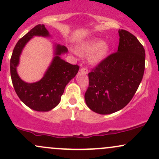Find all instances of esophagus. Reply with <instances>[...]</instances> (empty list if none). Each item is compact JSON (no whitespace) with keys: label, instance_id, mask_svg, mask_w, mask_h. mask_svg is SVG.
<instances>
[{"label":"esophagus","instance_id":"34e87169","mask_svg":"<svg viewBox=\"0 0 159 159\" xmlns=\"http://www.w3.org/2000/svg\"><path fill=\"white\" fill-rule=\"evenodd\" d=\"M80 71L82 72V73L87 75V73H88V69H87V68H81V69H80Z\"/></svg>","mask_w":159,"mask_h":159}]
</instances>
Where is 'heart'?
Returning a JSON list of instances; mask_svg holds the SVG:
<instances>
[{
    "mask_svg": "<svg viewBox=\"0 0 159 159\" xmlns=\"http://www.w3.org/2000/svg\"><path fill=\"white\" fill-rule=\"evenodd\" d=\"M110 46L102 39H93L78 46V52L84 55L91 54L89 61L91 64L96 65L102 62L108 54ZM76 53V52H75Z\"/></svg>",
    "mask_w": 159,
    "mask_h": 159,
    "instance_id": "1",
    "label": "heart"
}]
</instances>
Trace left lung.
<instances>
[{
  "label": "left lung",
  "instance_id": "obj_1",
  "mask_svg": "<svg viewBox=\"0 0 159 159\" xmlns=\"http://www.w3.org/2000/svg\"><path fill=\"white\" fill-rule=\"evenodd\" d=\"M118 50L88 74L84 98L90 110L110 114L126 106L143 76L145 50L133 34L119 30Z\"/></svg>",
  "mask_w": 159,
  "mask_h": 159
}]
</instances>
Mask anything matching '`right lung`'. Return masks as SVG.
I'll return each instance as SVG.
<instances>
[{
    "instance_id": "obj_1",
    "label": "right lung",
    "mask_w": 159,
    "mask_h": 159,
    "mask_svg": "<svg viewBox=\"0 0 159 159\" xmlns=\"http://www.w3.org/2000/svg\"><path fill=\"white\" fill-rule=\"evenodd\" d=\"M34 36L51 35L44 25H38L18 41L10 60L11 78L16 94L25 105L36 111L47 112L60 103L66 86L77 75L79 66L61 59V56L66 54L68 49L54 43V57L43 77L34 83L23 81L18 74L17 67L24 48Z\"/></svg>"
}]
</instances>
